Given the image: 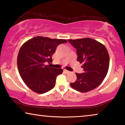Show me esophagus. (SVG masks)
Here are the masks:
<instances>
[{"label": "esophagus", "mask_w": 125, "mask_h": 125, "mask_svg": "<svg viewBox=\"0 0 125 125\" xmlns=\"http://www.w3.org/2000/svg\"><path fill=\"white\" fill-rule=\"evenodd\" d=\"M63 72H64V73H69L70 72V71H69L67 70H63Z\"/></svg>", "instance_id": "esophagus-1"}]
</instances>
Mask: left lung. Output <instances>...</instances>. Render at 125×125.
Wrapping results in <instances>:
<instances>
[{"mask_svg": "<svg viewBox=\"0 0 125 125\" xmlns=\"http://www.w3.org/2000/svg\"><path fill=\"white\" fill-rule=\"evenodd\" d=\"M68 42L76 49L77 61L83 63V72L76 73V81L71 83L72 88L85 93L98 87L108 73L109 57L105 46L91 38L72 40Z\"/></svg>", "mask_w": 125, "mask_h": 125, "instance_id": "1", "label": "left lung"}]
</instances>
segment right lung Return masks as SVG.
<instances>
[{"instance_id": "1", "label": "right lung", "mask_w": 125, "mask_h": 125, "mask_svg": "<svg viewBox=\"0 0 125 125\" xmlns=\"http://www.w3.org/2000/svg\"><path fill=\"white\" fill-rule=\"evenodd\" d=\"M67 42L64 39L36 36L22 45L18 54L17 66L21 78L31 90L43 94L54 87L57 76L63 71L45 63L50 64L57 46Z\"/></svg>"}]
</instances>
